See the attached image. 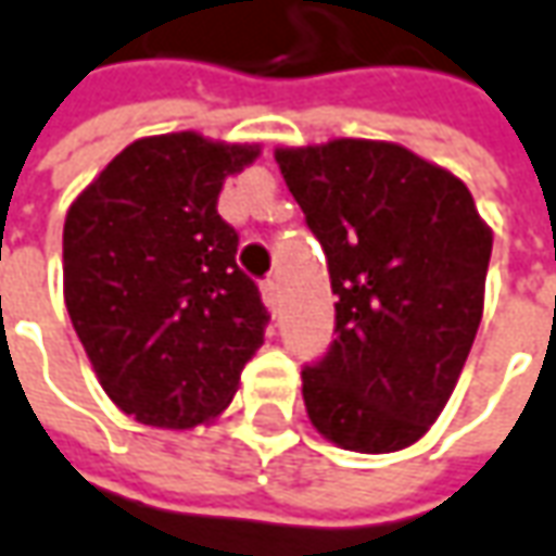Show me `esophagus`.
Segmentation results:
<instances>
[{
	"label": "esophagus",
	"mask_w": 556,
	"mask_h": 556,
	"mask_svg": "<svg viewBox=\"0 0 556 556\" xmlns=\"http://www.w3.org/2000/svg\"><path fill=\"white\" fill-rule=\"evenodd\" d=\"M261 295H264V304L274 311L277 307V301H279V286H277V279H264L261 282Z\"/></svg>",
	"instance_id": "1"
}]
</instances>
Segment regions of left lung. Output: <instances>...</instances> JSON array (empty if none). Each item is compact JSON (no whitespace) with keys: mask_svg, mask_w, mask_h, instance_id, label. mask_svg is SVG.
I'll use <instances>...</instances> for the list:
<instances>
[{"mask_svg":"<svg viewBox=\"0 0 556 556\" xmlns=\"http://www.w3.org/2000/svg\"><path fill=\"white\" fill-rule=\"evenodd\" d=\"M277 163L338 295L336 341L301 369L307 415L341 450H406L465 369L492 230L465 184L400 144L279 147Z\"/></svg>","mask_w":556,"mask_h":556,"instance_id":"1","label":"left lung"}]
</instances>
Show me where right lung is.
I'll return each instance as SVG.
<instances>
[{
	"instance_id": "obj_1",
	"label": "right lung",
	"mask_w": 556,
	"mask_h": 556,
	"mask_svg": "<svg viewBox=\"0 0 556 556\" xmlns=\"http://www.w3.org/2000/svg\"><path fill=\"white\" fill-rule=\"evenodd\" d=\"M255 156L197 131L141 138L70 205L67 314L106 396L141 425L212 421L264 344L270 314L218 215L224 178Z\"/></svg>"
}]
</instances>
